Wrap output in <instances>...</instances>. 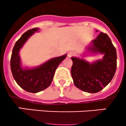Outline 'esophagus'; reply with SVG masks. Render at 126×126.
Listing matches in <instances>:
<instances>
[{
	"mask_svg": "<svg viewBox=\"0 0 126 126\" xmlns=\"http://www.w3.org/2000/svg\"><path fill=\"white\" fill-rule=\"evenodd\" d=\"M74 54H75L74 52H69L68 54V57H69V58H71V57L74 55Z\"/></svg>",
	"mask_w": 126,
	"mask_h": 126,
	"instance_id": "esophagus-1",
	"label": "esophagus"
}]
</instances>
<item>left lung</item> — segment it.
<instances>
[{
    "label": "left lung",
    "mask_w": 126,
    "mask_h": 126,
    "mask_svg": "<svg viewBox=\"0 0 126 126\" xmlns=\"http://www.w3.org/2000/svg\"><path fill=\"white\" fill-rule=\"evenodd\" d=\"M87 50L104 55L101 60L92 63L82 58L72 57L71 76L76 87L85 92L95 93L102 90L112 80L117 65L116 51L111 39L103 32L91 41Z\"/></svg>",
    "instance_id": "left-lung-1"
}]
</instances>
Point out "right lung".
<instances>
[{
	"label": "right lung",
	"instance_id": "add662e5",
	"mask_svg": "<svg viewBox=\"0 0 126 126\" xmlns=\"http://www.w3.org/2000/svg\"><path fill=\"white\" fill-rule=\"evenodd\" d=\"M39 30V28H34L24 33L15 43L10 60L11 72L16 83L25 91L33 93L43 91L50 86L56 69L67 55L65 54L52 58L35 68H22L19 55L20 49L27 39Z\"/></svg>",
	"mask_w": 126,
	"mask_h": 126
}]
</instances>
